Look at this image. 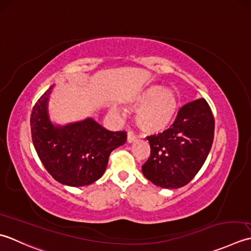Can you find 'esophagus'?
I'll list each match as a JSON object with an SVG mask.
<instances>
[{
    "instance_id": "esophagus-1",
    "label": "esophagus",
    "mask_w": 251,
    "mask_h": 251,
    "mask_svg": "<svg viewBox=\"0 0 251 251\" xmlns=\"http://www.w3.org/2000/svg\"><path fill=\"white\" fill-rule=\"evenodd\" d=\"M136 139H137L136 135H135L134 133H133L132 131H129V132H127V142H129V143H132V142H134Z\"/></svg>"
}]
</instances>
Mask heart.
<instances>
[{
	"mask_svg": "<svg viewBox=\"0 0 251 251\" xmlns=\"http://www.w3.org/2000/svg\"><path fill=\"white\" fill-rule=\"evenodd\" d=\"M132 104L136 110V124L147 133L162 132L172 125L178 111V97L171 89L160 85L148 86L137 93ZM117 112L116 108H112Z\"/></svg>",
	"mask_w": 251,
	"mask_h": 251,
	"instance_id": "heart-1",
	"label": "heart"
}]
</instances>
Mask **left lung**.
I'll use <instances>...</instances> for the list:
<instances>
[{"mask_svg": "<svg viewBox=\"0 0 251 251\" xmlns=\"http://www.w3.org/2000/svg\"><path fill=\"white\" fill-rule=\"evenodd\" d=\"M214 135V118L204 99L181 107L173 125L148 136L151 155L142 166L144 176L163 188L186 185L207 159Z\"/></svg>", "mask_w": 251, "mask_h": 251, "instance_id": "8db88e82", "label": "left lung"}]
</instances>
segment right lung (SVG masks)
Returning <instances> with one entry per match:
<instances>
[{"label":"right lung","mask_w":251,"mask_h":251,"mask_svg":"<svg viewBox=\"0 0 251 251\" xmlns=\"http://www.w3.org/2000/svg\"><path fill=\"white\" fill-rule=\"evenodd\" d=\"M53 88L32 108L30 126L34 148L56 181L75 187L89 185L104 175L110 152L125 144L126 132L108 131L91 118L65 126H54L48 114Z\"/></svg>","instance_id":"1"}]
</instances>
